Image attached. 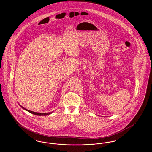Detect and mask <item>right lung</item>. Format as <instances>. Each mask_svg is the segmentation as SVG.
<instances>
[{"instance_id":"obj_1","label":"right lung","mask_w":152,"mask_h":152,"mask_svg":"<svg viewBox=\"0 0 152 152\" xmlns=\"http://www.w3.org/2000/svg\"><path fill=\"white\" fill-rule=\"evenodd\" d=\"M20 106L23 108V109H24L25 110H26L27 111H28V112H29V113H31V114H34V115H39V116H43V115H48L49 114H51L53 112H51V113H36V112H34V111H31V110H29L26 109L24 107H23V106H21V105H20Z\"/></svg>"}]
</instances>
